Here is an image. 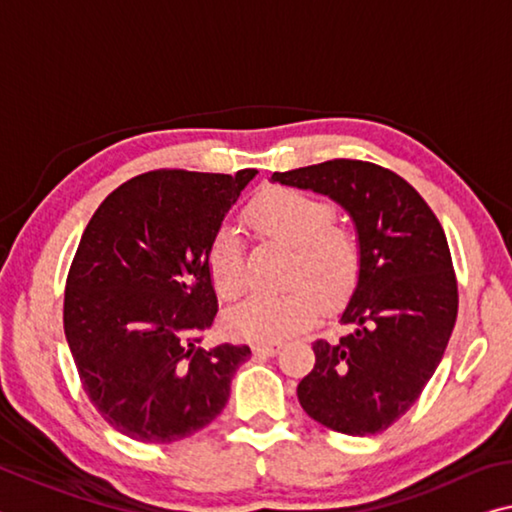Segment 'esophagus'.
Here are the masks:
<instances>
[{
    "instance_id": "esophagus-1",
    "label": "esophagus",
    "mask_w": 512,
    "mask_h": 512,
    "mask_svg": "<svg viewBox=\"0 0 512 512\" xmlns=\"http://www.w3.org/2000/svg\"><path fill=\"white\" fill-rule=\"evenodd\" d=\"M253 351L257 353V355H275L280 351V344H255L253 346Z\"/></svg>"
}]
</instances>
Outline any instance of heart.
<instances>
[{
	"instance_id": "b5f03b06",
	"label": "heart",
	"mask_w": 512,
	"mask_h": 512,
	"mask_svg": "<svg viewBox=\"0 0 512 512\" xmlns=\"http://www.w3.org/2000/svg\"><path fill=\"white\" fill-rule=\"evenodd\" d=\"M248 225L257 234L294 248L287 282L291 287L275 294H255L225 314V323L237 337L250 342H278L303 330L328 303L346 298L362 273L360 237L351 227L335 223V209L312 193L273 186L248 202ZM207 269L216 294L223 300L239 298L248 287V259L234 227H218L207 253Z\"/></svg>"
}]
</instances>
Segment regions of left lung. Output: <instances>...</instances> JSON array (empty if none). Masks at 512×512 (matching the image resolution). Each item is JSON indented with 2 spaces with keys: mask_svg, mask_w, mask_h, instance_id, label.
Wrapping results in <instances>:
<instances>
[{
  "mask_svg": "<svg viewBox=\"0 0 512 512\" xmlns=\"http://www.w3.org/2000/svg\"><path fill=\"white\" fill-rule=\"evenodd\" d=\"M273 182L330 196L358 227L362 273L342 314L353 332L316 339V362L296 392L330 431L376 435L415 405L456 326L458 282L442 225L415 186L371 161L332 159L273 173Z\"/></svg>",
  "mask_w": 512,
  "mask_h": 512,
  "instance_id": "8db88e82",
  "label": "left lung"
}]
</instances>
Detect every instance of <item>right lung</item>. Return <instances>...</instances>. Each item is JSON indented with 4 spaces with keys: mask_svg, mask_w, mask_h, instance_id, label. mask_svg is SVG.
I'll use <instances>...</instances> for the list:
<instances>
[{
    "mask_svg": "<svg viewBox=\"0 0 512 512\" xmlns=\"http://www.w3.org/2000/svg\"><path fill=\"white\" fill-rule=\"evenodd\" d=\"M255 175L150 170L111 191L81 234L63 330L95 410L136 442L212 424L250 358L246 344H198L218 312L209 243Z\"/></svg>",
    "mask_w": 512,
    "mask_h": 512,
    "instance_id": "1",
    "label": "right lung"
}]
</instances>
